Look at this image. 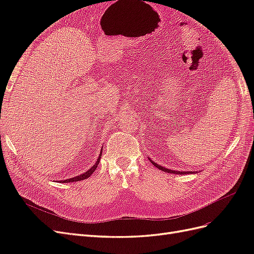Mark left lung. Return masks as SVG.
<instances>
[{
  "mask_svg": "<svg viewBox=\"0 0 254 254\" xmlns=\"http://www.w3.org/2000/svg\"><path fill=\"white\" fill-rule=\"evenodd\" d=\"M150 160V159H149ZM150 162L155 165L156 167H158L159 170H161V171H163V172H165V173H170V174H177V175H187V174H195V173H197V172H179V171H172V170H167V168H165V167H163V166H161V165H159V164H157L156 162H153L152 160H150Z\"/></svg>",
  "mask_w": 254,
  "mask_h": 254,
  "instance_id": "obj_1",
  "label": "left lung"
}]
</instances>
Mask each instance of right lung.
Listing matches in <instances>:
<instances>
[{"mask_svg": "<svg viewBox=\"0 0 254 254\" xmlns=\"http://www.w3.org/2000/svg\"><path fill=\"white\" fill-rule=\"evenodd\" d=\"M102 152H103V150L101 151V153H99V156H98V158H97V161H96V163L92 166L90 170H88L86 173H83V174H81V175H79V176H76V177H74V178H70V179H66V180H61L60 182H63V183H67V182H73V181H80V180H84V179H87V178H89V177L94 173V171L96 170V167H97V165H98V163H99V160H101V157H102Z\"/></svg>", "mask_w": 254, "mask_h": 254, "instance_id": "add662e5", "label": "right lung"}]
</instances>
